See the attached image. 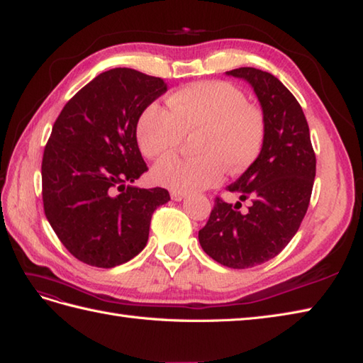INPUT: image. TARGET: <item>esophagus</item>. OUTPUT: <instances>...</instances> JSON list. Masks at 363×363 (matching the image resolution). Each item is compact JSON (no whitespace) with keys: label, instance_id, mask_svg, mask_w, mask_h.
Here are the masks:
<instances>
[{"label":"esophagus","instance_id":"34e87169","mask_svg":"<svg viewBox=\"0 0 363 363\" xmlns=\"http://www.w3.org/2000/svg\"><path fill=\"white\" fill-rule=\"evenodd\" d=\"M184 198H186V194H182V191H172V200L182 201Z\"/></svg>","mask_w":363,"mask_h":363}]
</instances>
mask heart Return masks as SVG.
I'll return each instance as SVG.
<instances>
[{
  "instance_id": "1",
  "label": "heart",
  "mask_w": 363,
  "mask_h": 363,
  "mask_svg": "<svg viewBox=\"0 0 363 363\" xmlns=\"http://www.w3.org/2000/svg\"><path fill=\"white\" fill-rule=\"evenodd\" d=\"M195 157H167L152 168V179L173 191L203 190L240 174L258 159L266 123L242 91L226 82H196L167 97V111L151 104L137 121L141 154L159 159L174 152L184 135H194Z\"/></svg>"
}]
</instances>
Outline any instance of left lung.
Listing matches in <instances>:
<instances>
[{
  "mask_svg": "<svg viewBox=\"0 0 363 363\" xmlns=\"http://www.w3.org/2000/svg\"><path fill=\"white\" fill-rule=\"evenodd\" d=\"M253 88L266 123L258 159L230 191L240 201L252 200L240 212L236 204L216 198L214 209L198 233L203 250L220 264L248 269L275 258L299 230L307 214L316 174V157L302 106L279 78L255 67L228 70Z\"/></svg>",
  "mask_w": 363,
  "mask_h": 363,
  "instance_id": "8db88e82",
  "label": "left lung"
}]
</instances>
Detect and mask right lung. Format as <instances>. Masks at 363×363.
Here are the masks:
<instances>
[{
  "instance_id": "obj_1",
  "label": "right lung",
  "mask_w": 363,
  "mask_h": 363,
  "mask_svg": "<svg viewBox=\"0 0 363 363\" xmlns=\"http://www.w3.org/2000/svg\"><path fill=\"white\" fill-rule=\"evenodd\" d=\"M167 83L135 69L97 75L64 105L42 157V200L62 245L89 266L110 269L143 250L168 190L133 187L147 172L137 121Z\"/></svg>"
}]
</instances>
